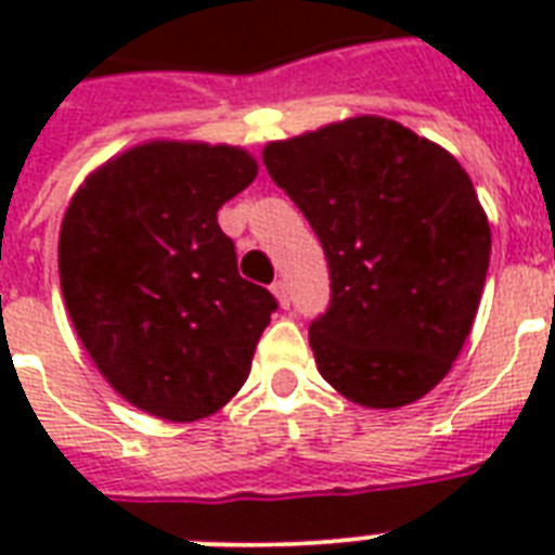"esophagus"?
<instances>
[{
  "label": "esophagus",
  "instance_id": "1",
  "mask_svg": "<svg viewBox=\"0 0 555 555\" xmlns=\"http://www.w3.org/2000/svg\"><path fill=\"white\" fill-rule=\"evenodd\" d=\"M273 296H276V302L282 305V308H291V291H287V282L285 279H279V282H273Z\"/></svg>",
  "mask_w": 555,
  "mask_h": 555
}]
</instances>
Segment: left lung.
Here are the masks:
<instances>
[{
  "instance_id": "obj_1",
  "label": "left lung",
  "mask_w": 555,
  "mask_h": 555,
  "mask_svg": "<svg viewBox=\"0 0 555 555\" xmlns=\"http://www.w3.org/2000/svg\"><path fill=\"white\" fill-rule=\"evenodd\" d=\"M261 160L328 259L331 305L308 331L322 377L365 409L429 395L473 331L490 268L466 169L377 115L273 141Z\"/></svg>"
}]
</instances>
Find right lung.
<instances>
[{
	"label": "right lung",
	"mask_w": 555,
	"mask_h": 555,
	"mask_svg": "<svg viewBox=\"0 0 555 555\" xmlns=\"http://www.w3.org/2000/svg\"><path fill=\"white\" fill-rule=\"evenodd\" d=\"M242 146L146 141L100 164L60 227L72 325L106 383L160 421L216 414L244 386L276 299L238 276L218 227L253 184Z\"/></svg>",
	"instance_id": "1"
}]
</instances>
